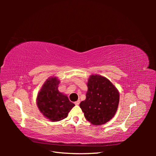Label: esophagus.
<instances>
[{"label":"esophagus","instance_id":"1","mask_svg":"<svg viewBox=\"0 0 156 156\" xmlns=\"http://www.w3.org/2000/svg\"><path fill=\"white\" fill-rule=\"evenodd\" d=\"M74 103H75V105H79V103H80V100H77V101H75Z\"/></svg>","mask_w":156,"mask_h":156}]
</instances>
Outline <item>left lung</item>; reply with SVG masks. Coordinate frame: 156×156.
I'll list each match as a JSON object with an SVG mask.
<instances>
[{
    "label": "left lung",
    "mask_w": 156,
    "mask_h": 156,
    "mask_svg": "<svg viewBox=\"0 0 156 156\" xmlns=\"http://www.w3.org/2000/svg\"><path fill=\"white\" fill-rule=\"evenodd\" d=\"M86 100L80 107L86 119L94 125L107 123L115 116L119 106V90L107 78L92 75L87 83Z\"/></svg>",
    "instance_id": "8db88e82"
}]
</instances>
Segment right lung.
Masks as SVG:
<instances>
[{"label":"right lung","instance_id":"obj_1","mask_svg":"<svg viewBox=\"0 0 156 156\" xmlns=\"http://www.w3.org/2000/svg\"><path fill=\"white\" fill-rule=\"evenodd\" d=\"M59 83L58 79L55 77L47 79L36 99L37 105L40 112L52 122L64 119L75 106L67 96L58 91Z\"/></svg>","mask_w":156,"mask_h":156}]
</instances>
